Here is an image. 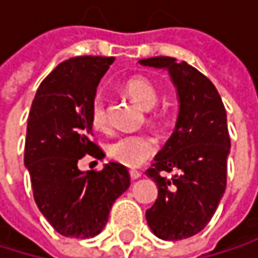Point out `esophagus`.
Returning a JSON list of instances; mask_svg holds the SVG:
<instances>
[{
	"instance_id": "34e87169",
	"label": "esophagus",
	"mask_w": 258,
	"mask_h": 258,
	"mask_svg": "<svg viewBox=\"0 0 258 258\" xmlns=\"http://www.w3.org/2000/svg\"><path fill=\"white\" fill-rule=\"evenodd\" d=\"M130 176H131V179H139L142 176V173L139 170H130Z\"/></svg>"
}]
</instances>
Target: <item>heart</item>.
<instances>
[{"mask_svg": "<svg viewBox=\"0 0 258 258\" xmlns=\"http://www.w3.org/2000/svg\"><path fill=\"white\" fill-rule=\"evenodd\" d=\"M128 97L145 110L155 107L158 101V91L149 79L134 76L127 80L124 86ZM91 124L95 130L107 128V112L104 100L97 95L91 103L89 110ZM157 151V142L146 134H125L119 136L107 145V155L127 167H137L143 164Z\"/></svg>", "mask_w": 258, "mask_h": 258, "instance_id": "1", "label": "heart"}]
</instances>
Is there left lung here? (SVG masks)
<instances>
[{
    "mask_svg": "<svg viewBox=\"0 0 258 258\" xmlns=\"http://www.w3.org/2000/svg\"><path fill=\"white\" fill-rule=\"evenodd\" d=\"M140 66L167 70L176 88V125L146 175L158 197L146 211L157 237L179 240L202 232L226 191L230 137L223 100L214 83L199 70L170 56L140 59ZM160 171H173L172 180Z\"/></svg>",
    "mask_w": 258,
    "mask_h": 258,
    "instance_id": "1",
    "label": "left lung"
}]
</instances>
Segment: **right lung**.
I'll list each match as a JSON object with an SVG mask.
<instances>
[{
	"label": "right lung",
	"instance_id": "obj_1",
	"mask_svg": "<svg viewBox=\"0 0 258 258\" xmlns=\"http://www.w3.org/2000/svg\"><path fill=\"white\" fill-rule=\"evenodd\" d=\"M113 56H76L44 79L32 100L25 140V167L34 200L62 236L88 239L101 232L113 202L127 191L125 166L107 163L82 172L79 160L100 149L91 142V103Z\"/></svg>",
	"mask_w": 258,
	"mask_h": 258
}]
</instances>
